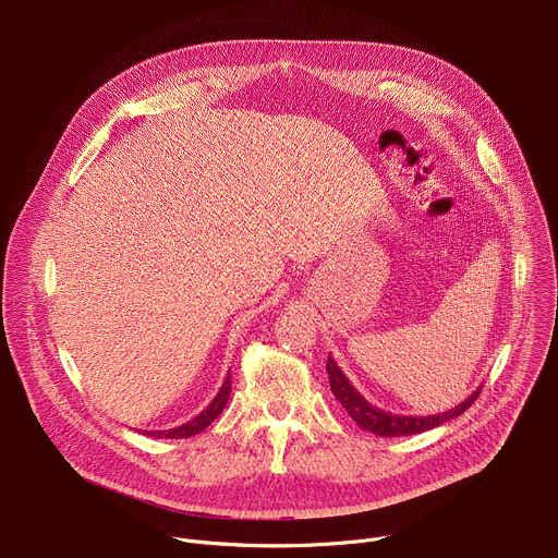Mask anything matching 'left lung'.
<instances>
[{
    "mask_svg": "<svg viewBox=\"0 0 558 558\" xmlns=\"http://www.w3.org/2000/svg\"><path fill=\"white\" fill-rule=\"evenodd\" d=\"M327 373H329L333 395L338 397V402L344 407V411L351 415V420L362 430H368V433L379 435V437H404V435H415V433L437 428L444 422H450L452 417L468 411L476 397H480V390H482V388H476L468 397V400H463L459 407H454L450 411H444V413H437V415H426V417L395 415V413H386V411L373 407L368 400H364V395H360L357 388H353V384L347 379V375L342 373V368L336 364V360L331 355L327 360Z\"/></svg>",
    "mask_w": 558,
    "mask_h": 558,
    "instance_id": "8db88e82",
    "label": "left lung"
}]
</instances>
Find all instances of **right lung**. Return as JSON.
I'll use <instances>...</instances> for the list:
<instances>
[{
  "instance_id": "add662e5",
  "label": "right lung",
  "mask_w": 558,
  "mask_h": 558,
  "mask_svg": "<svg viewBox=\"0 0 558 558\" xmlns=\"http://www.w3.org/2000/svg\"><path fill=\"white\" fill-rule=\"evenodd\" d=\"M229 392H231V375L227 373V379L222 381V386L216 392L211 404L203 413H198L194 420H190L183 426H177V428H170V430H145V435L156 437V439H185V437L198 435L222 413V409L227 407V400H229Z\"/></svg>"
}]
</instances>
